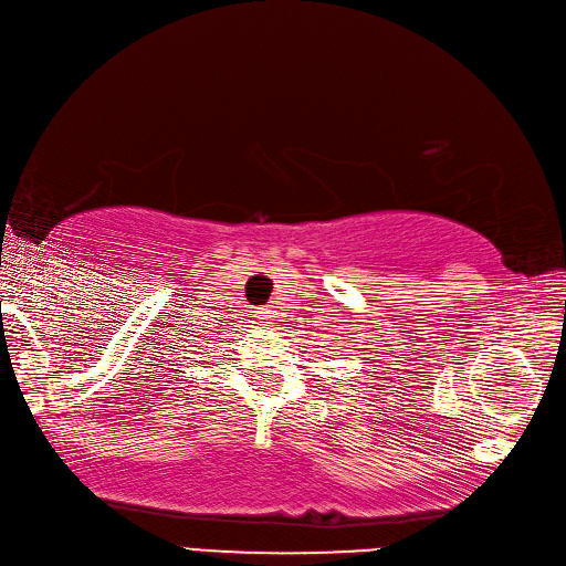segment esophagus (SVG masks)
Returning a JSON list of instances; mask_svg holds the SVG:
<instances>
[{
    "mask_svg": "<svg viewBox=\"0 0 566 566\" xmlns=\"http://www.w3.org/2000/svg\"><path fill=\"white\" fill-rule=\"evenodd\" d=\"M262 318H264V323H269V321L276 318V312H273V306H271V304H269V306H264V310H262Z\"/></svg>",
    "mask_w": 566,
    "mask_h": 566,
    "instance_id": "34e87169",
    "label": "esophagus"
}]
</instances>
